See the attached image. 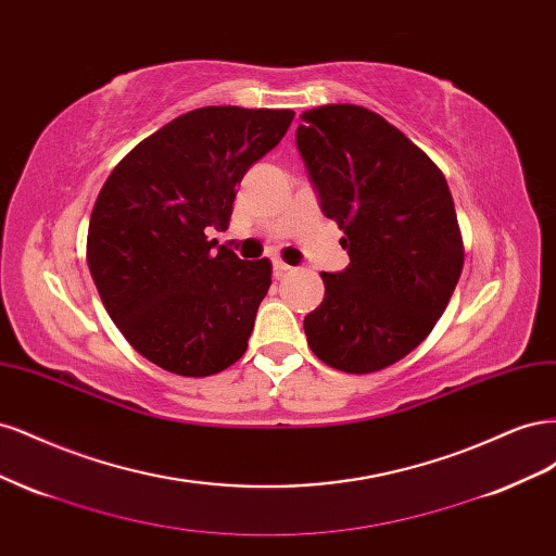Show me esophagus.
<instances>
[{
	"label": "esophagus",
	"mask_w": 556,
	"mask_h": 556,
	"mask_svg": "<svg viewBox=\"0 0 556 556\" xmlns=\"http://www.w3.org/2000/svg\"><path fill=\"white\" fill-rule=\"evenodd\" d=\"M290 264H285L282 260H274V274L280 278V276H285V274H288L290 271Z\"/></svg>",
	"instance_id": "esophagus-1"
}]
</instances>
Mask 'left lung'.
I'll return each mask as SVG.
<instances>
[{
    "instance_id": "1",
    "label": "left lung",
    "mask_w": 556,
    "mask_h": 556,
    "mask_svg": "<svg viewBox=\"0 0 556 556\" xmlns=\"http://www.w3.org/2000/svg\"><path fill=\"white\" fill-rule=\"evenodd\" d=\"M296 148L350 264L319 274L304 319L315 357L374 374L422 343L457 288L464 243L443 172L382 115L327 104L301 115Z\"/></svg>"
}]
</instances>
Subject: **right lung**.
I'll use <instances>...</instances> for the list:
<instances>
[{
	"label": "right lung",
	"mask_w": 556,
	"mask_h": 556,
	"mask_svg": "<svg viewBox=\"0 0 556 556\" xmlns=\"http://www.w3.org/2000/svg\"><path fill=\"white\" fill-rule=\"evenodd\" d=\"M290 109L204 106L150 134L115 166L88 229L97 292L129 345L164 371L204 378L239 362L271 262L208 241L245 172L276 148Z\"/></svg>",
	"instance_id": "add662e5"
}]
</instances>
